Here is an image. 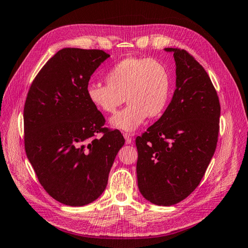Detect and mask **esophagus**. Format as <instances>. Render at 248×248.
I'll use <instances>...</instances> for the list:
<instances>
[{
	"label": "esophagus",
	"instance_id": "1",
	"mask_svg": "<svg viewBox=\"0 0 248 248\" xmlns=\"http://www.w3.org/2000/svg\"><path fill=\"white\" fill-rule=\"evenodd\" d=\"M124 139H125V144H131L132 143V136H131L130 134H128V133H124Z\"/></svg>",
	"mask_w": 248,
	"mask_h": 248
}]
</instances>
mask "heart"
Instances as JSON below:
<instances>
[{
    "instance_id": "1",
    "label": "heart",
    "mask_w": 248,
    "mask_h": 248,
    "mask_svg": "<svg viewBox=\"0 0 248 248\" xmlns=\"http://www.w3.org/2000/svg\"><path fill=\"white\" fill-rule=\"evenodd\" d=\"M105 81L108 85L88 84L87 99L104 114H115L127 99L128 107L109 121L113 128L125 132L138 129L148 116L162 115L170 101V71L149 57H125L109 68Z\"/></svg>"
}]
</instances>
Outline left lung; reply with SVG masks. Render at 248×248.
I'll use <instances>...</instances> for the list:
<instances>
[{
    "mask_svg": "<svg viewBox=\"0 0 248 248\" xmlns=\"http://www.w3.org/2000/svg\"><path fill=\"white\" fill-rule=\"evenodd\" d=\"M176 62V89L161 118L135 140L140 194L157 205L186 199L202 181L217 148L220 105L203 67L186 50Z\"/></svg>",
    "mask_w": 248,
    "mask_h": 248,
    "instance_id": "8db88e82",
    "label": "left lung"
}]
</instances>
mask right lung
I'll return each instance as SVG.
<instances>
[{"mask_svg": "<svg viewBox=\"0 0 248 248\" xmlns=\"http://www.w3.org/2000/svg\"><path fill=\"white\" fill-rule=\"evenodd\" d=\"M108 57L102 50H60L41 68L25 100L28 159L46 192L71 207L103 193L124 144L118 130L104 128L103 115L86 96L92 75Z\"/></svg>", "mask_w": 248, "mask_h": 248, "instance_id": "add662e5", "label": "right lung"}]
</instances>
